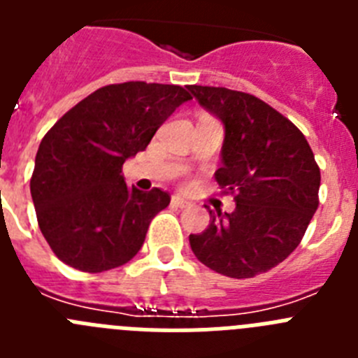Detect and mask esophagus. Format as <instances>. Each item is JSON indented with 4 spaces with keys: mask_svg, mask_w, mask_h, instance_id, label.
I'll use <instances>...</instances> for the list:
<instances>
[{
    "mask_svg": "<svg viewBox=\"0 0 358 358\" xmlns=\"http://www.w3.org/2000/svg\"><path fill=\"white\" fill-rule=\"evenodd\" d=\"M172 206L173 208H188L189 202L186 201V199L179 197V195H173V197H172Z\"/></svg>",
    "mask_w": 358,
    "mask_h": 358,
    "instance_id": "34e87169",
    "label": "esophagus"
}]
</instances>
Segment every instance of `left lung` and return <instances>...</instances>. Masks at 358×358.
<instances>
[{
	"label": "left lung",
	"mask_w": 358,
	"mask_h": 358,
	"mask_svg": "<svg viewBox=\"0 0 358 358\" xmlns=\"http://www.w3.org/2000/svg\"><path fill=\"white\" fill-rule=\"evenodd\" d=\"M224 123L218 186L235 195L231 213L210 210V224L189 235L197 260L229 278L267 273L299 245L319 206L321 172L303 132L260 98L188 85Z\"/></svg>",
	"instance_id": "8db88e82"
}]
</instances>
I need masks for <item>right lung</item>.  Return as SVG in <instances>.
Returning a JSON list of instances; mask_svg holds the SVG:
<instances>
[{"label": "right lung", "mask_w": 358, "mask_h": 358, "mask_svg": "<svg viewBox=\"0 0 358 358\" xmlns=\"http://www.w3.org/2000/svg\"><path fill=\"white\" fill-rule=\"evenodd\" d=\"M188 100L181 85L110 84L46 132L30 192L41 233L59 260L84 273H103L138 255L150 220L169 206L170 195L129 188L122 166Z\"/></svg>", "instance_id": "1"}]
</instances>
